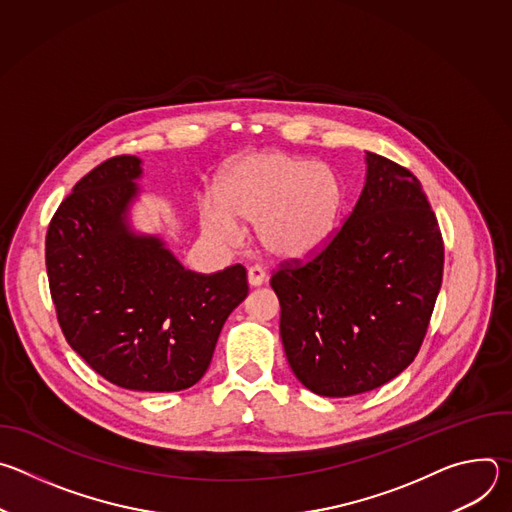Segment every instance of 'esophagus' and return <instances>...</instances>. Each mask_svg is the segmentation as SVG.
I'll list each match as a JSON object with an SVG mask.
<instances>
[{
  "instance_id": "obj_1",
  "label": "esophagus",
  "mask_w": 512,
  "mask_h": 512,
  "mask_svg": "<svg viewBox=\"0 0 512 512\" xmlns=\"http://www.w3.org/2000/svg\"><path fill=\"white\" fill-rule=\"evenodd\" d=\"M247 279H249V285L251 287H259V285H263L265 283V279H267V275H265V271L261 269V267H249V271H247Z\"/></svg>"
}]
</instances>
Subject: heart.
Wrapping results in <instances>:
<instances>
[{
    "instance_id": "obj_1",
    "label": "heart",
    "mask_w": 512,
    "mask_h": 512,
    "mask_svg": "<svg viewBox=\"0 0 512 512\" xmlns=\"http://www.w3.org/2000/svg\"><path fill=\"white\" fill-rule=\"evenodd\" d=\"M216 202H204V233L233 245L243 229L257 225L261 249L277 261H306L334 237L344 188L338 174L318 162L283 152H257L229 164L214 186Z\"/></svg>"
}]
</instances>
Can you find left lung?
<instances>
[{
    "label": "left lung",
    "instance_id": "obj_1",
    "mask_svg": "<svg viewBox=\"0 0 512 512\" xmlns=\"http://www.w3.org/2000/svg\"><path fill=\"white\" fill-rule=\"evenodd\" d=\"M358 202L330 245L271 277L291 371L322 397L373 391L413 362L444 273V241L419 180L367 152Z\"/></svg>",
    "mask_w": 512,
    "mask_h": 512
}]
</instances>
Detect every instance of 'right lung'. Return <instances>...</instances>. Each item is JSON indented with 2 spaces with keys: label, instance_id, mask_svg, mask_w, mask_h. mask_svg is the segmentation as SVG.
Returning <instances> with one entry per match:
<instances>
[{
  "label": "right lung",
  "instance_id": "add662e5",
  "mask_svg": "<svg viewBox=\"0 0 512 512\" xmlns=\"http://www.w3.org/2000/svg\"><path fill=\"white\" fill-rule=\"evenodd\" d=\"M141 160L103 162L62 200L46 235V271L70 348L109 383L148 393L196 385L218 334L247 298L243 265L212 275L182 267L131 208Z\"/></svg>",
  "mask_w": 512,
  "mask_h": 512
}]
</instances>
